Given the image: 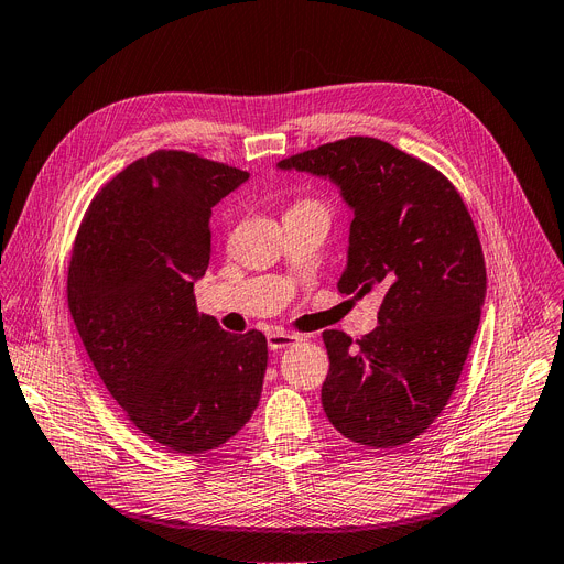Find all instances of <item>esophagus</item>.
<instances>
[{
  "label": "esophagus",
  "instance_id": "obj_1",
  "mask_svg": "<svg viewBox=\"0 0 564 564\" xmlns=\"http://www.w3.org/2000/svg\"><path fill=\"white\" fill-rule=\"evenodd\" d=\"M265 337H268V348H271V351H280V348L293 346L301 339L296 333H286V330H271Z\"/></svg>",
  "mask_w": 564,
  "mask_h": 564
}]
</instances>
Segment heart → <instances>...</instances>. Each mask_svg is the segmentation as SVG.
<instances>
[{
    "instance_id": "b5f03b06",
    "label": "heart",
    "mask_w": 564,
    "mask_h": 564,
    "mask_svg": "<svg viewBox=\"0 0 564 564\" xmlns=\"http://www.w3.org/2000/svg\"><path fill=\"white\" fill-rule=\"evenodd\" d=\"M299 208H326V206L316 199H299L289 210H299Z\"/></svg>"
}]
</instances>
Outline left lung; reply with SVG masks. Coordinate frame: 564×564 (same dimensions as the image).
I'll use <instances>...</instances> for the list:
<instances>
[{
    "instance_id": "1",
    "label": "left lung",
    "mask_w": 564,
    "mask_h": 564,
    "mask_svg": "<svg viewBox=\"0 0 564 564\" xmlns=\"http://www.w3.org/2000/svg\"><path fill=\"white\" fill-rule=\"evenodd\" d=\"M280 167L341 187L354 223L337 291L381 296L369 335L324 330V411L348 441L406 445L443 413L479 326L487 268L470 213L443 172L377 138L321 144Z\"/></svg>"
}]
</instances>
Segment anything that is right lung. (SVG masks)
Instances as JSON below:
<instances>
[{
	"label": "right lung",
	"mask_w": 564,
	"mask_h": 564,
	"mask_svg": "<svg viewBox=\"0 0 564 564\" xmlns=\"http://www.w3.org/2000/svg\"><path fill=\"white\" fill-rule=\"evenodd\" d=\"M250 174L158 149L107 181L75 234L66 296L105 388L144 436L176 454L227 443L259 406L268 344L202 314L210 208Z\"/></svg>",
	"instance_id": "add662e5"
}]
</instances>
